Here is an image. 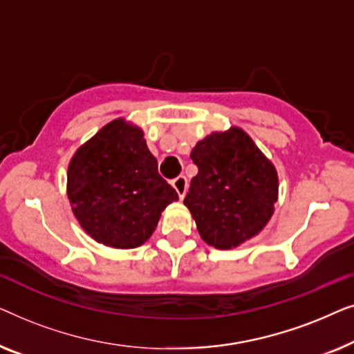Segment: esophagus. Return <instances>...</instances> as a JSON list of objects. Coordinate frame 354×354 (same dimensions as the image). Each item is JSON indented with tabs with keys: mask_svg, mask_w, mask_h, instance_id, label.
Returning a JSON list of instances; mask_svg holds the SVG:
<instances>
[{
	"mask_svg": "<svg viewBox=\"0 0 354 354\" xmlns=\"http://www.w3.org/2000/svg\"><path fill=\"white\" fill-rule=\"evenodd\" d=\"M172 187L176 188V192L178 193V198H182L185 196V193H187V187H188V180H187V177L185 176H178L177 178H174L172 180Z\"/></svg>",
	"mask_w": 354,
	"mask_h": 354,
	"instance_id": "1",
	"label": "esophagus"
}]
</instances>
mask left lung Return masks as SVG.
I'll return each instance as SVG.
<instances>
[{
  "instance_id": "obj_1",
  "label": "left lung",
  "mask_w": 354,
  "mask_h": 354,
  "mask_svg": "<svg viewBox=\"0 0 354 354\" xmlns=\"http://www.w3.org/2000/svg\"><path fill=\"white\" fill-rule=\"evenodd\" d=\"M190 158L198 174L183 203L201 239L229 250L258 235L274 212L279 178L253 140L232 127L198 142Z\"/></svg>"
}]
</instances>
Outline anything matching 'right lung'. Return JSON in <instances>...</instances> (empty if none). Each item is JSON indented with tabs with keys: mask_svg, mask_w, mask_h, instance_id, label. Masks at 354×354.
Here are the masks:
<instances>
[{
	"mask_svg": "<svg viewBox=\"0 0 354 354\" xmlns=\"http://www.w3.org/2000/svg\"><path fill=\"white\" fill-rule=\"evenodd\" d=\"M67 196L84 230L98 243L143 245L161 212L178 200L159 176L138 127L115 119L77 149L67 171Z\"/></svg>",
	"mask_w": 354,
	"mask_h": 354,
	"instance_id": "obj_1",
	"label": "right lung"
}]
</instances>
